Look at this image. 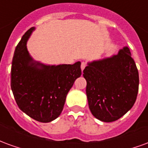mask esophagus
Returning <instances> with one entry per match:
<instances>
[{"label":"esophagus","instance_id":"obj_1","mask_svg":"<svg viewBox=\"0 0 148 148\" xmlns=\"http://www.w3.org/2000/svg\"><path fill=\"white\" fill-rule=\"evenodd\" d=\"M86 66V63L85 62H82V64H81V69H82V71H83L84 69H85Z\"/></svg>","mask_w":148,"mask_h":148}]
</instances>
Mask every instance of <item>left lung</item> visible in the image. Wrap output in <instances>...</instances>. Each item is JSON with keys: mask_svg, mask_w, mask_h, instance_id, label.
Returning <instances> with one entry per match:
<instances>
[{"mask_svg": "<svg viewBox=\"0 0 148 148\" xmlns=\"http://www.w3.org/2000/svg\"><path fill=\"white\" fill-rule=\"evenodd\" d=\"M83 73L89 108L97 119L112 122L132 108L139 90V72L127 47L117 55L88 62Z\"/></svg>", "mask_w": 148, "mask_h": 148, "instance_id": "8db88e82", "label": "left lung"}]
</instances>
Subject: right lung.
I'll list each match as a JSON object with an SVG mask.
<instances>
[{
  "label": "right lung",
  "mask_w": 148,
  "mask_h": 148,
  "mask_svg": "<svg viewBox=\"0 0 148 148\" xmlns=\"http://www.w3.org/2000/svg\"><path fill=\"white\" fill-rule=\"evenodd\" d=\"M35 27L24 34L15 49L11 68V88L18 107L42 123L61 114L68 92L82 74L81 62L74 64L44 65L34 61L27 41Z\"/></svg>",
  "instance_id": "1"
}]
</instances>
